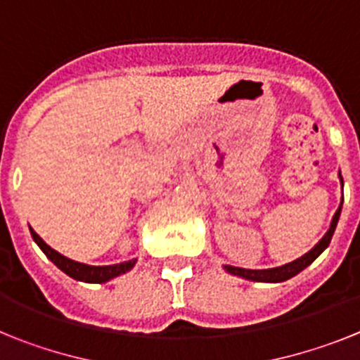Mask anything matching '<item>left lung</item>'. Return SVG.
<instances>
[{"mask_svg": "<svg viewBox=\"0 0 360 360\" xmlns=\"http://www.w3.org/2000/svg\"><path fill=\"white\" fill-rule=\"evenodd\" d=\"M339 178H341V184H342L341 174H339ZM341 209H342V202H341V205H339V209H337L335 214H333L332 225H330L328 232H326V234L323 236V240H321L319 243H317L316 247L310 250V252H307L304 256H301L299 259H295V262L287 263V265H283V266H276V269H265V270L238 269V266L225 265V270H227L229 274H232V276H240V278L250 279V281H262V283H279V281H287V279L294 278L295 274H299L301 270L307 269V266L310 265V263L314 262V259H316V257L319 256V254L323 252L326 247H328L330 240H332V236H333V231H335V227H337V221H339V216H341Z\"/></svg>", "mask_w": 360, "mask_h": 360, "instance_id": "left-lung-1", "label": "left lung"}]
</instances>
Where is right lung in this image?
<instances>
[{
    "label": "right lung",
    "mask_w": 360,
    "mask_h": 360,
    "mask_svg": "<svg viewBox=\"0 0 360 360\" xmlns=\"http://www.w3.org/2000/svg\"><path fill=\"white\" fill-rule=\"evenodd\" d=\"M30 234L34 238L37 245H39V249L46 254L50 262L57 266V269H61L65 274H68L70 278L77 279V281H84V283H106L110 279L117 278L120 274H126L128 270L133 269L135 265V259L126 263H119V265H106V266H91V265H84V263L73 262V259H68L63 254H59L57 250H53L52 247L44 243L39 236L36 234L34 229H30Z\"/></svg>",
    "instance_id": "obj_1"
}]
</instances>
